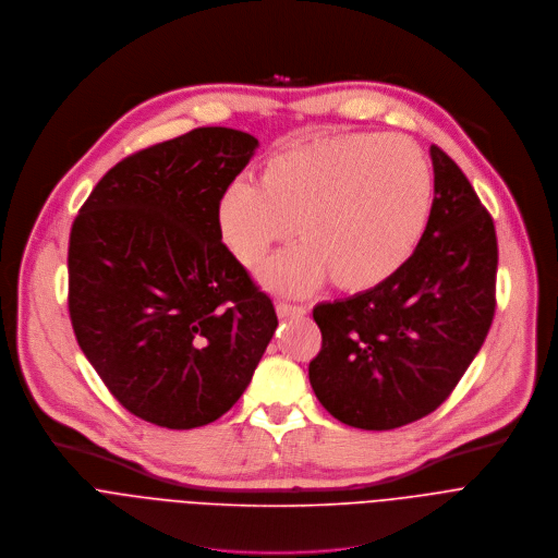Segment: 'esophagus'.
Instances as JSON below:
<instances>
[{
  "label": "esophagus",
  "mask_w": 558,
  "mask_h": 558,
  "mask_svg": "<svg viewBox=\"0 0 558 558\" xmlns=\"http://www.w3.org/2000/svg\"><path fill=\"white\" fill-rule=\"evenodd\" d=\"M277 314L281 318H288V316H305L307 310L303 305H290V303H277Z\"/></svg>",
  "instance_id": "1"
}]
</instances>
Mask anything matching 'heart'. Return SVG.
<instances>
[{"instance_id":"b5f03b06","label":"heart","mask_w":558,"mask_h":558,"mask_svg":"<svg viewBox=\"0 0 558 558\" xmlns=\"http://www.w3.org/2000/svg\"><path fill=\"white\" fill-rule=\"evenodd\" d=\"M430 206V165L411 138L320 136L270 154L259 186L231 182L217 202V229L253 270L294 227L301 244L270 259L262 281L305 294L329 277L333 288L359 294L402 270L426 233Z\"/></svg>"}]
</instances>
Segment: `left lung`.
Instances as JSON below:
<instances>
[{
	"instance_id": "8db88e82",
	"label": "left lung",
	"mask_w": 558,
	"mask_h": 558,
	"mask_svg": "<svg viewBox=\"0 0 558 558\" xmlns=\"http://www.w3.org/2000/svg\"><path fill=\"white\" fill-rule=\"evenodd\" d=\"M430 160L435 195L411 259L383 286L312 312L323 345L310 385L354 428L389 430L435 411L482 350L495 316L493 217L435 145Z\"/></svg>"
}]
</instances>
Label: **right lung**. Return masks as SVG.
<instances>
[{"label": "right lung", "mask_w": 558, "mask_h": 558, "mask_svg": "<svg viewBox=\"0 0 558 558\" xmlns=\"http://www.w3.org/2000/svg\"><path fill=\"white\" fill-rule=\"evenodd\" d=\"M259 141L197 128L111 167L68 248L78 348L130 413L165 428L225 415L279 325L272 301L221 244L217 202Z\"/></svg>", "instance_id": "obj_1"}]
</instances>
